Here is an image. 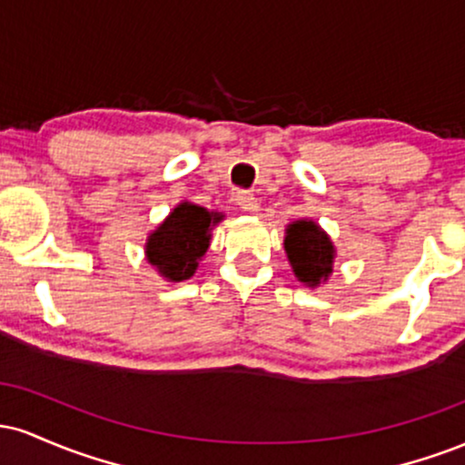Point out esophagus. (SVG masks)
<instances>
[{
	"mask_svg": "<svg viewBox=\"0 0 465 465\" xmlns=\"http://www.w3.org/2000/svg\"><path fill=\"white\" fill-rule=\"evenodd\" d=\"M236 203L240 205V210L242 212H249V214H253V212H258L260 203L258 199H255L251 192H238L236 194Z\"/></svg>",
	"mask_w": 465,
	"mask_h": 465,
	"instance_id": "obj_1",
	"label": "esophagus"
}]
</instances>
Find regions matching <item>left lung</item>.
Listing matches in <instances>:
<instances>
[{
    "mask_svg": "<svg viewBox=\"0 0 465 465\" xmlns=\"http://www.w3.org/2000/svg\"><path fill=\"white\" fill-rule=\"evenodd\" d=\"M284 251L292 273L306 286L328 282L334 264V244L314 221H295L286 227Z\"/></svg>",
    "mask_w": 465,
    "mask_h": 465,
    "instance_id": "left-lung-1",
    "label": "left lung"
}]
</instances>
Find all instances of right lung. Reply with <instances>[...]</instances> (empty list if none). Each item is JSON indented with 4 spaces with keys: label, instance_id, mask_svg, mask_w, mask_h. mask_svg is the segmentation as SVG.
Returning <instances> with one entry per match:
<instances>
[{
    "label": "right lung",
    "instance_id": "right-lung-1",
    "mask_svg": "<svg viewBox=\"0 0 465 465\" xmlns=\"http://www.w3.org/2000/svg\"><path fill=\"white\" fill-rule=\"evenodd\" d=\"M223 221L218 212H207L194 203H179L170 216L146 240V260L168 282L190 280L199 260L210 249L212 227Z\"/></svg>",
    "mask_w": 465,
    "mask_h": 465
}]
</instances>
